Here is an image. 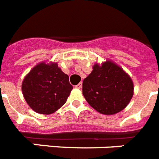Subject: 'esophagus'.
Listing matches in <instances>:
<instances>
[{"mask_svg": "<svg viewBox=\"0 0 159 159\" xmlns=\"http://www.w3.org/2000/svg\"><path fill=\"white\" fill-rule=\"evenodd\" d=\"M75 89H80L81 88H82V83L78 84H77V85L75 86Z\"/></svg>", "mask_w": 159, "mask_h": 159, "instance_id": "34e87169", "label": "esophagus"}]
</instances>
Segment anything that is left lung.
I'll use <instances>...</instances> for the list:
<instances>
[{
	"instance_id": "8db88e82",
	"label": "left lung",
	"mask_w": 159,
	"mask_h": 159,
	"mask_svg": "<svg viewBox=\"0 0 159 159\" xmlns=\"http://www.w3.org/2000/svg\"><path fill=\"white\" fill-rule=\"evenodd\" d=\"M83 95L93 108L104 115H114L125 108L134 95L130 76L116 63L106 60L95 63L83 81Z\"/></svg>"
}]
</instances>
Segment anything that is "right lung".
<instances>
[{"instance_id": "right-lung-1", "label": "right lung", "mask_w": 159, "mask_h": 159, "mask_svg": "<svg viewBox=\"0 0 159 159\" xmlns=\"http://www.w3.org/2000/svg\"><path fill=\"white\" fill-rule=\"evenodd\" d=\"M21 88L28 105L37 113L46 115L61 108L73 89L69 76L53 61L37 64L26 75Z\"/></svg>"}]
</instances>
